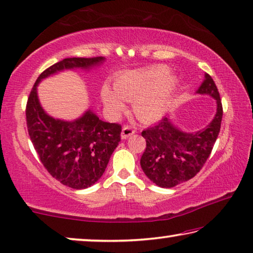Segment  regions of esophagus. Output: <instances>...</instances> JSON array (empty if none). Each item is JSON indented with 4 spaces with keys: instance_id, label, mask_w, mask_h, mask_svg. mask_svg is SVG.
I'll return each instance as SVG.
<instances>
[{
    "instance_id": "34e87169",
    "label": "esophagus",
    "mask_w": 253,
    "mask_h": 253,
    "mask_svg": "<svg viewBox=\"0 0 253 253\" xmlns=\"http://www.w3.org/2000/svg\"><path fill=\"white\" fill-rule=\"evenodd\" d=\"M133 133H134L133 127H131L129 126H123V129H122L121 138L122 139H127V138L130 137V135H132Z\"/></svg>"
}]
</instances>
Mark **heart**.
I'll return each mask as SVG.
<instances>
[{
  "mask_svg": "<svg viewBox=\"0 0 253 253\" xmlns=\"http://www.w3.org/2000/svg\"><path fill=\"white\" fill-rule=\"evenodd\" d=\"M115 90L108 84L102 88V98L108 110L121 113L124 102H133V111L139 120L153 122L169 110L178 86V78L169 73L166 65H153L123 72L116 77Z\"/></svg>",
  "mask_w": 253,
  "mask_h": 253,
  "instance_id": "heart-1",
  "label": "heart"
}]
</instances>
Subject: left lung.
<instances>
[{"instance_id":"8db88e82","label":"left lung","mask_w":253,"mask_h":253,"mask_svg":"<svg viewBox=\"0 0 253 253\" xmlns=\"http://www.w3.org/2000/svg\"><path fill=\"white\" fill-rule=\"evenodd\" d=\"M197 94L209 95L217 104L215 116L204 129L184 132L175 126L169 116H165L141 132L147 147L140 165L149 180L161 188H173L196 176L218 137L223 107L218 89L207 73Z\"/></svg>"}]
</instances>
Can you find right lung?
I'll return each mask as SVG.
<instances>
[{"label": "right lung", "instance_id": "obj_1", "mask_svg": "<svg viewBox=\"0 0 253 253\" xmlns=\"http://www.w3.org/2000/svg\"><path fill=\"white\" fill-rule=\"evenodd\" d=\"M104 61L105 57L97 56L57 62L37 78L27 102V127L42 164L54 178L76 190L89 188L102 177L121 141V126L102 121L91 110L73 121L53 118L42 107L37 86L42 79L63 70H89Z\"/></svg>", "mask_w": 253, "mask_h": 253}]
</instances>
